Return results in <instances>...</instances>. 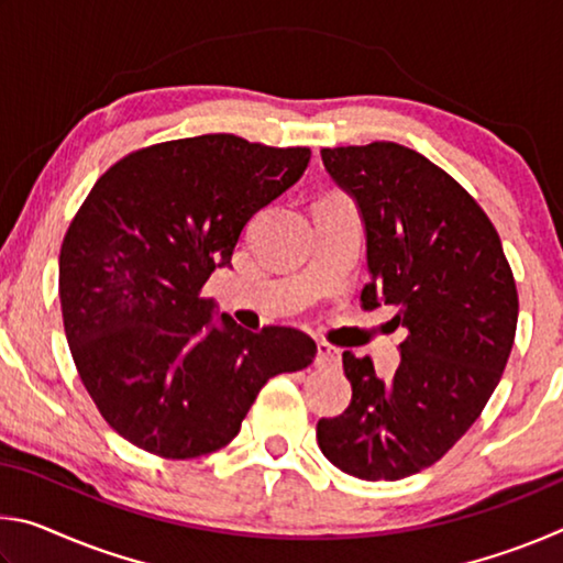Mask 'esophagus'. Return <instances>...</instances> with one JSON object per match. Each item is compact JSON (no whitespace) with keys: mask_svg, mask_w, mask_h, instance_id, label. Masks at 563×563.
Here are the masks:
<instances>
[{"mask_svg":"<svg viewBox=\"0 0 563 563\" xmlns=\"http://www.w3.org/2000/svg\"><path fill=\"white\" fill-rule=\"evenodd\" d=\"M316 365L318 367H338L340 365V350L328 345V342H318Z\"/></svg>","mask_w":563,"mask_h":563,"instance_id":"obj_1","label":"esophagus"}]
</instances>
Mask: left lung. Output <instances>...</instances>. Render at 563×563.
Instances as JSON below:
<instances>
[{
  "mask_svg": "<svg viewBox=\"0 0 563 563\" xmlns=\"http://www.w3.org/2000/svg\"><path fill=\"white\" fill-rule=\"evenodd\" d=\"M320 156L365 223L362 308L395 305L407 338L389 383L369 357L342 355L352 399L320 419L318 444L357 479H405L442 460L489 402L517 332V283L487 213L430 158L393 141Z\"/></svg>",
  "mask_w": 563,
  "mask_h": 563,
  "instance_id": "8db88e82",
  "label": "left lung"
}]
</instances>
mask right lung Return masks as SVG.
<instances>
[{"mask_svg":"<svg viewBox=\"0 0 563 563\" xmlns=\"http://www.w3.org/2000/svg\"><path fill=\"white\" fill-rule=\"evenodd\" d=\"M308 164L305 146L206 133L133 151L93 184L64 235L59 300L81 383L123 440L166 460L211 454L271 377L316 357L305 332L243 330L201 298Z\"/></svg>","mask_w":563,"mask_h":563,"instance_id":"obj_1","label":"right lung"}]
</instances>
